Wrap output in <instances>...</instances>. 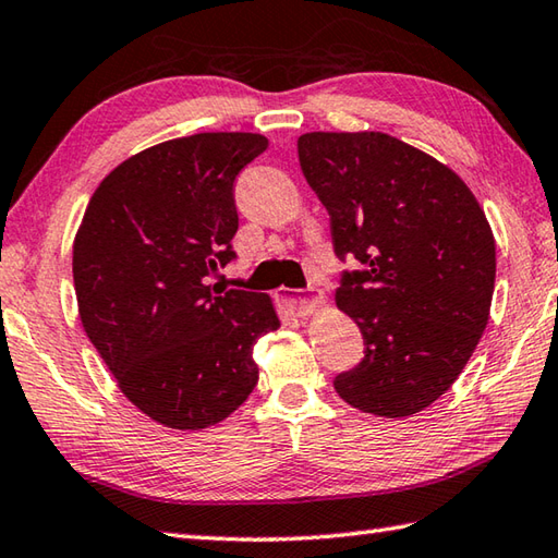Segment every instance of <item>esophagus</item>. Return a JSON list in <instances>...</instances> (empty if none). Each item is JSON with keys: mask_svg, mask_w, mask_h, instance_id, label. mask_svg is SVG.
<instances>
[{"mask_svg": "<svg viewBox=\"0 0 558 558\" xmlns=\"http://www.w3.org/2000/svg\"><path fill=\"white\" fill-rule=\"evenodd\" d=\"M278 298L294 316H310L324 304L319 298H310V294H302L300 290H282Z\"/></svg>", "mask_w": 558, "mask_h": 558, "instance_id": "1", "label": "esophagus"}]
</instances>
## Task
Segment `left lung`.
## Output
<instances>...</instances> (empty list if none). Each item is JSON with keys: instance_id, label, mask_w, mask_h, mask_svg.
<instances>
[{"instance_id": "1", "label": "left lung", "mask_w": 558, "mask_h": 558, "mask_svg": "<svg viewBox=\"0 0 558 558\" xmlns=\"http://www.w3.org/2000/svg\"><path fill=\"white\" fill-rule=\"evenodd\" d=\"M304 179L329 210L345 272L338 310L365 357L333 379L345 403L381 418L430 407L460 377L488 324L496 239L469 185L387 133H304Z\"/></svg>"}]
</instances>
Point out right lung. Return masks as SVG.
<instances>
[{
  "mask_svg": "<svg viewBox=\"0 0 558 558\" xmlns=\"http://www.w3.org/2000/svg\"><path fill=\"white\" fill-rule=\"evenodd\" d=\"M256 133H198L120 161L72 246L86 336L130 403L173 430L225 421L258 381L254 345L280 319L264 292L207 286L234 258V181Z\"/></svg>",
  "mask_w": 558,
  "mask_h": 558,
  "instance_id": "1",
  "label": "right lung"
}]
</instances>
